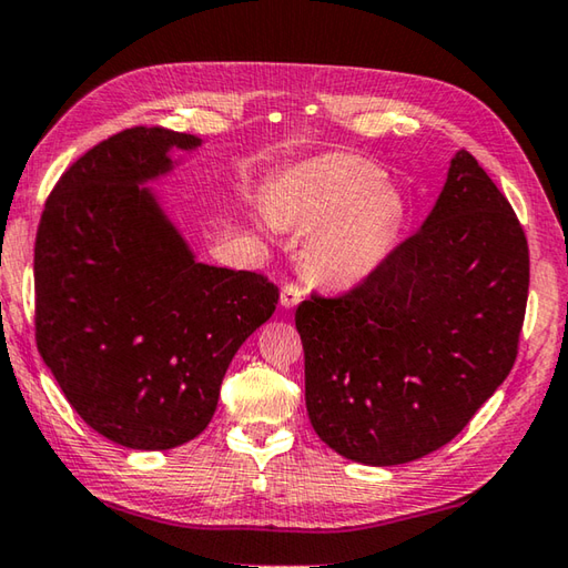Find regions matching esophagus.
Masks as SVG:
<instances>
[{
    "instance_id": "34e87169",
    "label": "esophagus",
    "mask_w": 568,
    "mask_h": 568,
    "mask_svg": "<svg viewBox=\"0 0 568 568\" xmlns=\"http://www.w3.org/2000/svg\"><path fill=\"white\" fill-rule=\"evenodd\" d=\"M301 301H303V287L301 285L287 283L281 291V305L283 307H295Z\"/></svg>"
}]
</instances>
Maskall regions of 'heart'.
<instances>
[{"label":"heart","mask_w":568,"mask_h":568,"mask_svg":"<svg viewBox=\"0 0 568 568\" xmlns=\"http://www.w3.org/2000/svg\"><path fill=\"white\" fill-rule=\"evenodd\" d=\"M267 211L285 229H316L307 263L335 285L373 275L395 251L405 225V201L385 183V171L353 153L295 163L267 191Z\"/></svg>","instance_id":"b5f03b06"}]
</instances>
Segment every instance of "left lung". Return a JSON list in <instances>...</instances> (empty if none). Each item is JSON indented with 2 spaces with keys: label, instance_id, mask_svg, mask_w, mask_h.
Instances as JSON below:
<instances>
[{
  "label": "left lung",
  "instance_id": "obj_1",
  "mask_svg": "<svg viewBox=\"0 0 568 568\" xmlns=\"http://www.w3.org/2000/svg\"><path fill=\"white\" fill-rule=\"evenodd\" d=\"M527 295L517 213L477 159L457 151L412 239L349 293L297 305L317 437L369 467L445 447L514 367Z\"/></svg>",
  "mask_w": 568,
  "mask_h": 568
}]
</instances>
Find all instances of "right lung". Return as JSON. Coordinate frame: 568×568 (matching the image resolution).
<instances>
[{
  "mask_svg": "<svg viewBox=\"0 0 568 568\" xmlns=\"http://www.w3.org/2000/svg\"><path fill=\"white\" fill-rule=\"evenodd\" d=\"M199 136L126 129L87 151L47 199L34 245L37 347L69 405L129 449L209 427L233 355L277 305L251 271L195 261L149 189Z\"/></svg>",
  "mask_w": 568,
  "mask_h": 568,
  "instance_id": "1",
  "label": "right lung"
}]
</instances>
